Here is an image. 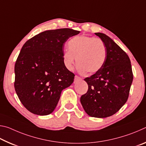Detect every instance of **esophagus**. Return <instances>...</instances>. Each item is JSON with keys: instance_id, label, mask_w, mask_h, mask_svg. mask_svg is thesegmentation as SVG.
Masks as SVG:
<instances>
[{"instance_id": "obj_1", "label": "esophagus", "mask_w": 146, "mask_h": 146, "mask_svg": "<svg viewBox=\"0 0 146 146\" xmlns=\"http://www.w3.org/2000/svg\"><path fill=\"white\" fill-rule=\"evenodd\" d=\"M81 79H82V78H81L80 77H79L78 76L75 75V80H74V82H77V81L80 80Z\"/></svg>"}]
</instances>
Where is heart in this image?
<instances>
[{"label": "heart", "instance_id": "heart-1", "mask_svg": "<svg viewBox=\"0 0 146 146\" xmlns=\"http://www.w3.org/2000/svg\"><path fill=\"white\" fill-rule=\"evenodd\" d=\"M68 49L63 53L64 65L69 70L73 68L76 58L78 70L84 73H95L99 71L106 58V48L100 38L88 36H76L68 43Z\"/></svg>", "mask_w": 146, "mask_h": 146}]
</instances>
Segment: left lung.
<instances>
[{
	"label": "left lung",
	"mask_w": 146,
	"mask_h": 146,
	"mask_svg": "<svg viewBox=\"0 0 146 146\" xmlns=\"http://www.w3.org/2000/svg\"><path fill=\"white\" fill-rule=\"evenodd\" d=\"M106 48V58L100 70L90 77L87 93L81 96L80 102L92 117H110L120 110L129 97L133 75L129 56L106 35L96 33Z\"/></svg>",
	"instance_id": "8db88e82"
}]
</instances>
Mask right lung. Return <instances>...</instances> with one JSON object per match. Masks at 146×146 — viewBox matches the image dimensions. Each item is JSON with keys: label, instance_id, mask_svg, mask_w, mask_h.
Instances as JSON below:
<instances>
[{"label": "right lung", "instance_id": "add662e5", "mask_svg": "<svg viewBox=\"0 0 146 146\" xmlns=\"http://www.w3.org/2000/svg\"><path fill=\"white\" fill-rule=\"evenodd\" d=\"M80 33L70 28L42 32L22 48L15 65V90L29 111L48 115L55 110L62 91L73 82L75 75L63 61L68 39Z\"/></svg>", "mask_w": 146, "mask_h": 146}]
</instances>
